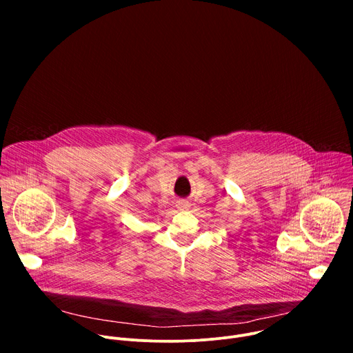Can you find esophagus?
Masks as SVG:
<instances>
[{
    "instance_id": "obj_1",
    "label": "esophagus",
    "mask_w": 353,
    "mask_h": 353,
    "mask_svg": "<svg viewBox=\"0 0 353 353\" xmlns=\"http://www.w3.org/2000/svg\"><path fill=\"white\" fill-rule=\"evenodd\" d=\"M176 207H177L179 211H187V210H190V204L185 203V201H179V203L176 204Z\"/></svg>"
}]
</instances>
